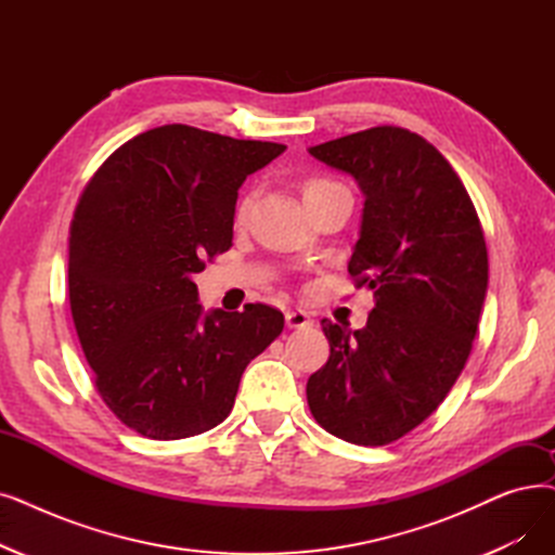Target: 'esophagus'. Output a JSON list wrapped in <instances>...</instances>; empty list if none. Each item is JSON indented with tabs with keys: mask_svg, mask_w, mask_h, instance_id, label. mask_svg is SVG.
Here are the masks:
<instances>
[{
	"mask_svg": "<svg viewBox=\"0 0 555 555\" xmlns=\"http://www.w3.org/2000/svg\"><path fill=\"white\" fill-rule=\"evenodd\" d=\"M285 324L291 326V328H304V326H312V320H310V315H308L306 310L295 308V310H287L285 312Z\"/></svg>",
	"mask_w": 555,
	"mask_h": 555,
	"instance_id": "1",
	"label": "esophagus"
}]
</instances>
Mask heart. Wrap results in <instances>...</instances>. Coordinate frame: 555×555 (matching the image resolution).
I'll return each instance as SVG.
<instances>
[{"label":"heart","mask_w":555,"mask_h":555,"mask_svg":"<svg viewBox=\"0 0 555 555\" xmlns=\"http://www.w3.org/2000/svg\"><path fill=\"white\" fill-rule=\"evenodd\" d=\"M331 185H337V183H333V181H328V179H318V177L306 179V181L301 183V195H304V202H306V199H310V197L320 195V192L328 190ZM249 206H251V197H245L243 202L237 204V208H235V220H237V222H245L247 212H249Z\"/></svg>","instance_id":"b5f03b06"}]
</instances>
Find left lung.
<instances>
[{"label": "left lung", "instance_id": "8db88e82", "mask_svg": "<svg viewBox=\"0 0 555 555\" xmlns=\"http://www.w3.org/2000/svg\"><path fill=\"white\" fill-rule=\"evenodd\" d=\"M308 152L363 192L349 274L376 299L358 331L322 320L331 356L308 378V405L335 438L390 444L436 411L467 363L488 293L483 229L449 160L408 129Z\"/></svg>", "mask_w": 555, "mask_h": 555}]
</instances>
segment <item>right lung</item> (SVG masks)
<instances>
[{"instance_id": "1", "label": "right lung", "mask_w": 555, "mask_h": 555, "mask_svg": "<svg viewBox=\"0 0 555 555\" xmlns=\"http://www.w3.org/2000/svg\"><path fill=\"white\" fill-rule=\"evenodd\" d=\"M285 144L188 125L144 131L88 181L69 227L67 287L94 385L115 417L152 440L222 424L283 312H204L192 274L231 247L237 188Z\"/></svg>"}]
</instances>
